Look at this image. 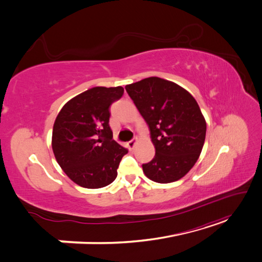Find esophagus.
Masks as SVG:
<instances>
[{"instance_id":"esophagus-1","label":"esophagus","mask_w":262,"mask_h":262,"mask_svg":"<svg viewBox=\"0 0 262 262\" xmlns=\"http://www.w3.org/2000/svg\"><path fill=\"white\" fill-rule=\"evenodd\" d=\"M137 145V139L136 140H131L130 142H128V147L129 149H133Z\"/></svg>"}]
</instances>
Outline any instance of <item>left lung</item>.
Instances as JSON below:
<instances>
[{
	"label": "left lung",
	"mask_w": 262,
	"mask_h": 262,
	"mask_svg": "<svg viewBox=\"0 0 262 262\" xmlns=\"http://www.w3.org/2000/svg\"><path fill=\"white\" fill-rule=\"evenodd\" d=\"M146 121L155 156L142 165L145 176L160 184L177 181L199 158L207 122L193 96L178 84L150 76L125 86Z\"/></svg>",
	"instance_id": "obj_1"
}]
</instances>
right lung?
I'll return each instance as SVG.
<instances>
[{
  "label": "right lung",
  "instance_id": "obj_1",
  "mask_svg": "<svg viewBox=\"0 0 262 262\" xmlns=\"http://www.w3.org/2000/svg\"><path fill=\"white\" fill-rule=\"evenodd\" d=\"M123 87L96 86L70 99L53 124L52 150L67 176L76 185L98 189L116 179L124 147L113 140L109 107Z\"/></svg>",
  "mask_w": 262,
  "mask_h": 262
}]
</instances>
